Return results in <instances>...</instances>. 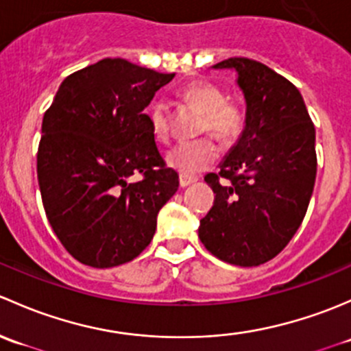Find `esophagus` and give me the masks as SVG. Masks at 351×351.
Masks as SVG:
<instances>
[{"label":"esophagus","instance_id":"1","mask_svg":"<svg viewBox=\"0 0 351 351\" xmlns=\"http://www.w3.org/2000/svg\"><path fill=\"white\" fill-rule=\"evenodd\" d=\"M193 182H196V177L184 176V174L179 176V184H180V187H187V186H191V184H193Z\"/></svg>","mask_w":351,"mask_h":351}]
</instances>
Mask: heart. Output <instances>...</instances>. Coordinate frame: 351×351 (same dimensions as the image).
Wrapping results in <instances>:
<instances>
[{
	"label": "heart",
	"mask_w": 351,
	"mask_h": 351,
	"mask_svg": "<svg viewBox=\"0 0 351 351\" xmlns=\"http://www.w3.org/2000/svg\"><path fill=\"white\" fill-rule=\"evenodd\" d=\"M180 96L204 113L201 121V132H209L221 143H231L241 135L245 126L243 110L233 101L226 99V95L218 86L208 81H196L187 84L180 91ZM149 117L152 133L158 142H167L171 135L169 125V108L165 101L155 99L150 104ZM216 160V147L211 138L182 142L169 152L167 162L172 169L184 176H194L208 169Z\"/></svg>",
	"instance_id": "obj_1"
}]
</instances>
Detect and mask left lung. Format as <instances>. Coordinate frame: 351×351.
Segmentation results:
<instances>
[{"label":"left lung","instance_id":"obj_1","mask_svg":"<svg viewBox=\"0 0 351 351\" xmlns=\"http://www.w3.org/2000/svg\"><path fill=\"white\" fill-rule=\"evenodd\" d=\"M215 67L238 72L247 120L218 174L204 177L216 196L199 240L223 262L256 267L279 255L304 219L316 180V132L301 93L284 75L247 57Z\"/></svg>","mask_w":351,"mask_h":351}]
</instances>
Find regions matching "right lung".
Here are the masks:
<instances>
[{"mask_svg":"<svg viewBox=\"0 0 351 351\" xmlns=\"http://www.w3.org/2000/svg\"><path fill=\"white\" fill-rule=\"evenodd\" d=\"M174 75L108 57L67 75L43 114V209L64 248L84 265L108 269L142 254L179 187L143 113ZM133 173L143 177L128 183Z\"/></svg>","mask_w":351,"mask_h":351,"instance_id":"obj_1","label":"right lung"}]
</instances>
